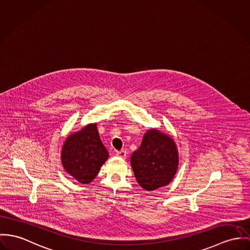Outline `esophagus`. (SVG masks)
<instances>
[{"label": "esophagus", "mask_w": 250, "mask_h": 250, "mask_svg": "<svg viewBox=\"0 0 250 250\" xmlns=\"http://www.w3.org/2000/svg\"><path fill=\"white\" fill-rule=\"evenodd\" d=\"M116 155L118 156V157H120V158H125V156H126V151L125 150H121V151H118Z\"/></svg>", "instance_id": "esophagus-1"}]
</instances>
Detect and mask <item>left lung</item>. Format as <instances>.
I'll return each instance as SVG.
<instances>
[{"label":"left lung","mask_w":250,"mask_h":250,"mask_svg":"<svg viewBox=\"0 0 250 250\" xmlns=\"http://www.w3.org/2000/svg\"><path fill=\"white\" fill-rule=\"evenodd\" d=\"M130 164L140 187L152 191L167 186L174 178L179 164L177 146L168 135L149 129L131 155Z\"/></svg>","instance_id":"obj_1"}]
</instances>
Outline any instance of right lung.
<instances>
[{"label": "right lung", "mask_w": 250, "mask_h": 250, "mask_svg": "<svg viewBox=\"0 0 250 250\" xmlns=\"http://www.w3.org/2000/svg\"><path fill=\"white\" fill-rule=\"evenodd\" d=\"M107 158L108 152L100 139L96 124H89L69 135L62 149L64 170L83 185L92 182Z\"/></svg>", "instance_id": "1"}]
</instances>
